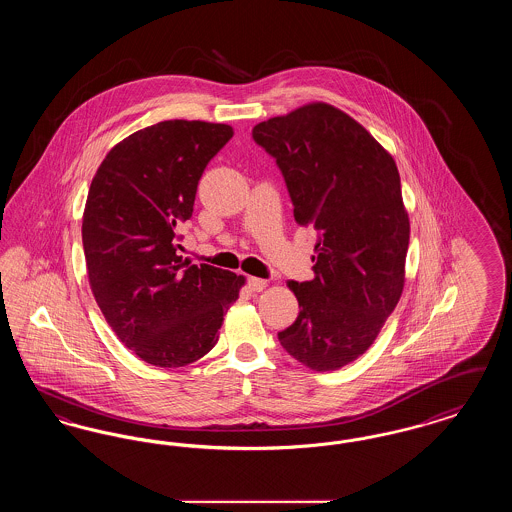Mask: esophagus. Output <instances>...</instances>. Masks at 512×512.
Segmentation results:
<instances>
[{"mask_svg": "<svg viewBox=\"0 0 512 512\" xmlns=\"http://www.w3.org/2000/svg\"><path fill=\"white\" fill-rule=\"evenodd\" d=\"M247 288H249L251 292H263V290L267 288V280H263V278H255V276H249V278H247Z\"/></svg>", "mask_w": 512, "mask_h": 512, "instance_id": "obj_1", "label": "esophagus"}]
</instances>
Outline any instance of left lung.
Segmentation results:
<instances>
[{"label": "left lung", "instance_id": "1", "mask_svg": "<svg viewBox=\"0 0 512 512\" xmlns=\"http://www.w3.org/2000/svg\"><path fill=\"white\" fill-rule=\"evenodd\" d=\"M253 140L284 176L297 224L317 230L315 278L290 280L299 315L280 345L313 370L355 361L403 292L409 215L390 153L328 103L259 122Z\"/></svg>", "mask_w": 512, "mask_h": 512}]
</instances>
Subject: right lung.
Here are the masks:
<instances>
[{
    "label": "right lung",
    "instance_id": "add662e5",
    "mask_svg": "<svg viewBox=\"0 0 512 512\" xmlns=\"http://www.w3.org/2000/svg\"><path fill=\"white\" fill-rule=\"evenodd\" d=\"M232 136L228 124L157 122L113 147L92 180L82 219L90 286L117 338L149 365L207 355L244 286L178 253L199 178Z\"/></svg>",
    "mask_w": 512,
    "mask_h": 512
}]
</instances>
